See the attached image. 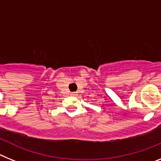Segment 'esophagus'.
<instances>
[{
	"label": "esophagus",
	"instance_id": "esophagus-1",
	"mask_svg": "<svg viewBox=\"0 0 161 161\" xmlns=\"http://www.w3.org/2000/svg\"><path fill=\"white\" fill-rule=\"evenodd\" d=\"M71 95H72V96H76V93H72Z\"/></svg>",
	"mask_w": 161,
	"mask_h": 161
}]
</instances>
